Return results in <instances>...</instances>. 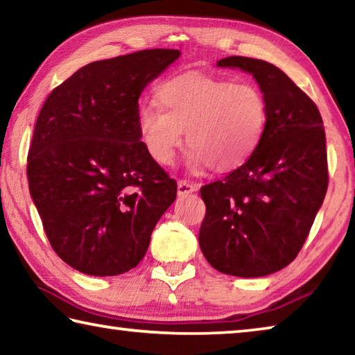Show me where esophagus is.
<instances>
[{"mask_svg":"<svg viewBox=\"0 0 355 355\" xmlns=\"http://www.w3.org/2000/svg\"><path fill=\"white\" fill-rule=\"evenodd\" d=\"M196 191H197L196 183H189V182H186V180H180V182H178L177 192H178L180 197L188 196V194H191V192H196Z\"/></svg>","mask_w":355,"mask_h":355,"instance_id":"1","label":"esophagus"}]
</instances>
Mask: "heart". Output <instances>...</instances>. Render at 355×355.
I'll return each instance as SVG.
<instances>
[{"instance_id": "1", "label": "heart", "mask_w": 355, "mask_h": 355, "mask_svg": "<svg viewBox=\"0 0 355 355\" xmlns=\"http://www.w3.org/2000/svg\"><path fill=\"white\" fill-rule=\"evenodd\" d=\"M155 106L136 114L144 148L156 164L171 166L183 144L194 172L211 166L230 172L248 163L268 127V101L260 87L248 81L184 73L164 81L156 91Z\"/></svg>"}]
</instances>
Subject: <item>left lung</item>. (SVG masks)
<instances>
[{
  "mask_svg": "<svg viewBox=\"0 0 355 355\" xmlns=\"http://www.w3.org/2000/svg\"><path fill=\"white\" fill-rule=\"evenodd\" d=\"M218 65L255 78L269 117L248 163L202 186L207 213L199 244L219 272L263 277L297 257L322 205L329 183L326 133L313 100L279 67L243 56Z\"/></svg>",
  "mask_w": 355,
  "mask_h": 355,
  "instance_id": "8db88e82",
  "label": "left lung"
}]
</instances>
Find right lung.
Segmentation results:
<instances>
[{"label":"right lung","instance_id":"add662e5","mask_svg":"<svg viewBox=\"0 0 355 355\" xmlns=\"http://www.w3.org/2000/svg\"><path fill=\"white\" fill-rule=\"evenodd\" d=\"M178 50H142L84 65L48 95L28 152V183L53 250L105 277L137 266L177 182L150 158L136 114L147 84Z\"/></svg>","mask_w":355,"mask_h":355}]
</instances>
